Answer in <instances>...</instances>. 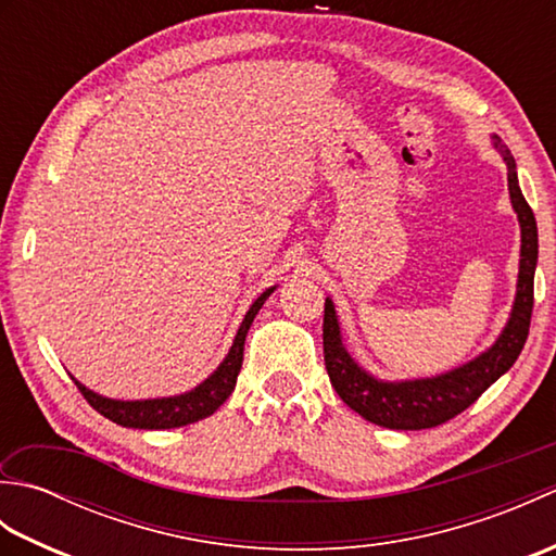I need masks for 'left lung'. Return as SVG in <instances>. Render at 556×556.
<instances>
[{
    "label": "left lung",
    "instance_id": "8db88e82",
    "mask_svg": "<svg viewBox=\"0 0 556 556\" xmlns=\"http://www.w3.org/2000/svg\"><path fill=\"white\" fill-rule=\"evenodd\" d=\"M494 146L502 150V157L509 169V193L511 205L521 222V267H518V291L514 311L506 323L497 344L482 356L460 368L444 372L440 377L410 382H380L372 375L361 370L344 344H341L339 323L332 301H325L323 323V346L329 382L349 408H353L375 425L389 430H425L437 428L446 420L456 418L470 404H476L480 394L516 363L523 351L533 315V281L538 265V224L535 215L521 193L516 176V162L509 148L494 136Z\"/></svg>",
    "mask_w": 556,
    "mask_h": 556
}]
</instances>
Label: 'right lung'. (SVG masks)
Returning a JSON list of instances; mask_svg holds the SVG:
<instances>
[{"label":"right lung","instance_id":"1","mask_svg":"<svg viewBox=\"0 0 556 556\" xmlns=\"http://www.w3.org/2000/svg\"><path fill=\"white\" fill-rule=\"evenodd\" d=\"M275 289H267L260 293L255 303L251 305V311L245 313L243 323L236 332L233 346L229 351V356L224 358L219 368L212 372L203 384H198L191 392H186L181 396H169V399H148V401H114V399H104L90 389L76 382L78 392L83 399L102 413L104 418H110L116 425H124V428H138V430H169V428H181V425L188 422H198L207 416H212L224 401L229 399L236 387V377H239L241 363H243V344H245V334L253 325V317L257 311L263 308V303L267 301L269 293Z\"/></svg>","mask_w":556,"mask_h":556}]
</instances>
